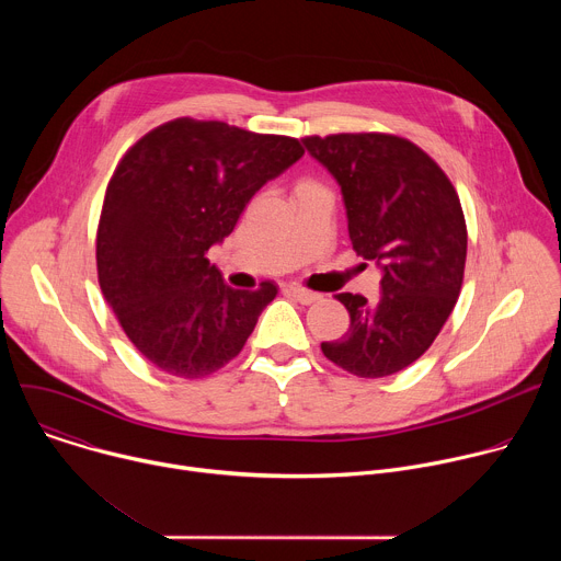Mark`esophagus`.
I'll return each instance as SVG.
<instances>
[{"instance_id":"esophagus-1","label":"esophagus","mask_w":561,"mask_h":561,"mask_svg":"<svg viewBox=\"0 0 561 561\" xmlns=\"http://www.w3.org/2000/svg\"><path fill=\"white\" fill-rule=\"evenodd\" d=\"M286 290H288L297 301H301V304H312V301H317L319 297H322L319 293H312V290H308V288H304V286H299V284H288Z\"/></svg>"}]
</instances>
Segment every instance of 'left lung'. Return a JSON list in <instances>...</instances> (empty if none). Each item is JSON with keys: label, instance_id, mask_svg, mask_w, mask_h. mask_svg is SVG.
<instances>
[{"label": "left lung", "instance_id": "left-lung-1", "mask_svg": "<svg viewBox=\"0 0 561 561\" xmlns=\"http://www.w3.org/2000/svg\"><path fill=\"white\" fill-rule=\"evenodd\" d=\"M337 180L353 251L381 268V295H335L351 327L322 353L351 375L377 379L404 370L435 342L453 312L466 266L459 195L435 159L388 133L301 139Z\"/></svg>", "mask_w": 561, "mask_h": 561}]
</instances>
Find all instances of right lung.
Instances as JSON below:
<instances>
[{"label":"right lung","instance_id":"right-lung-1","mask_svg":"<svg viewBox=\"0 0 561 561\" xmlns=\"http://www.w3.org/2000/svg\"><path fill=\"white\" fill-rule=\"evenodd\" d=\"M301 154L295 137L180 117L119 159L98 226V277L126 337L152 366L197 379L244 348L277 286L234 290L206 253Z\"/></svg>","mask_w":561,"mask_h":561}]
</instances>
